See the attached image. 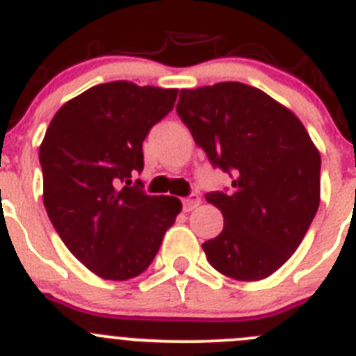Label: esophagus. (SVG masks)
Returning a JSON list of instances; mask_svg holds the SVG:
<instances>
[{"instance_id":"obj_1","label":"esophagus","mask_w":356,"mask_h":356,"mask_svg":"<svg viewBox=\"0 0 356 356\" xmlns=\"http://www.w3.org/2000/svg\"><path fill=\"white\" fill-rule=\"evenodd\" d=\"M181 203H184V210H185V212H191V210H194V209H196V207H200L201 197L197 196L196 193H193V194H188L187 197H184V201H181Z\"/></svg>"}]
</instances>
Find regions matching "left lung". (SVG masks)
Returning <instances> with one entry per match:
<instances>
[{"mask_svg": "<svg viewBox=\"0 0 356 356\" xmlns=\"http://www.w3.org/2000/svg\"><path fill=\"white\" fill-rule=\"evenodd\" d=\"M176 112L229 191L207 201L221 210L222 232L203 242L210 266L257 282L298 250L319 209L321 156L301 121L262 90L238 81L180 90Z\"/></svg>", "mask_w": 356, "mask_h": 356, "instance_id": "left-lung-1", "label": "left lung"}]
</instances>
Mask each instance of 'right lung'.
<instances>
[{
  "label": "right lung",
  "mask_w": 356,
  "mask_h": 356,
  "mask_svg": "<svg viewBox=\"0 0 356 356\" xmlns=\"http://www.w3.org/2000/svg\"><path fill=\"white\" fill-rule=\"evenodd\" d=\"M178 90L131 81L96 85L65 103L39 149L44 207L67 250L87 269L122 282L149 267L181 201L147 196L131 176L143 143L175 106Z\"/></svg>",
  "instance_id": "right-lung-1"
}]
</instances>
